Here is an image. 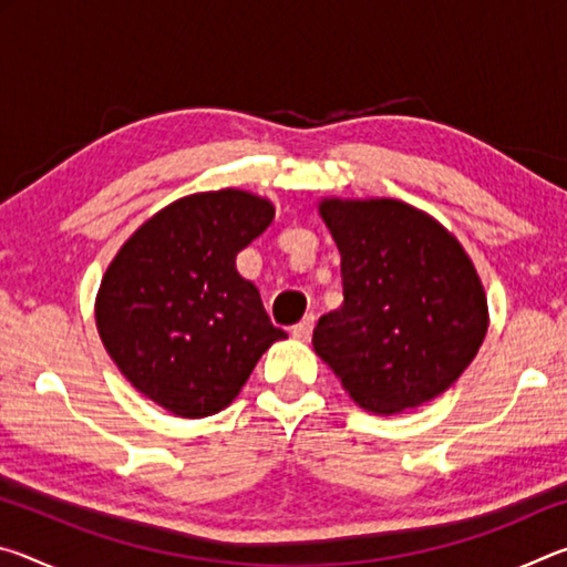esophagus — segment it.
I'll use <instances>...</instances> for the list:
<instances>
[{"instance_id": "obj_1", "label": "esophagus", "mask_w": 567, "mask_h": 567, "mask_svg": "<svg viewBox=\"0 0 567 567\" xmlns=\"http://www.w3.org/2000/svg\"><path fill=\"white\" fill-rule=\"evenodd\" d=\"M312 328H315V318L312 315H305V318L297 322V324H292V338H297V340H310V334H312Z\"/></svg>"}]
</instances>
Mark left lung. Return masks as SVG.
<instances>
[{
	"mask_svg": "<svg viewBox=\"0 0 567 567\" xmlns=\"http://www.w3.org/2000/svg\"><path fill=\"white\" fill-rule=\"evenodd\" d=\"M342 257L344 300L315 352L362 410L398 415L453 385L485 340L487 297L447 227L390 197L320 199Z\"/></svg>",
	"mask_w": 567,
	"mask_h": 567,
	"instance_id": "obj_1",
	"label": "left lung"
}]
</instances>
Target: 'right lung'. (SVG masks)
Instances as JSON below:
<instances>
[{
	"mask_svg": "<svg viewBox=\"0 0 567 567\" xmlns=\"http://www.w3.org/2000/svg\"><path fill=\"white\" fill-rule=\"evenodd\" d=\"M272 217L270 199L237 187L179 197L134 229L104 272L94 300L104 350L172 415L225 410L287 338L235 265Z\"/></svg>",
	"mask_w": 567,
	"mask_h": 567,
	"instance_id": "1",
	"label": "right lung"
}]
</instances>
